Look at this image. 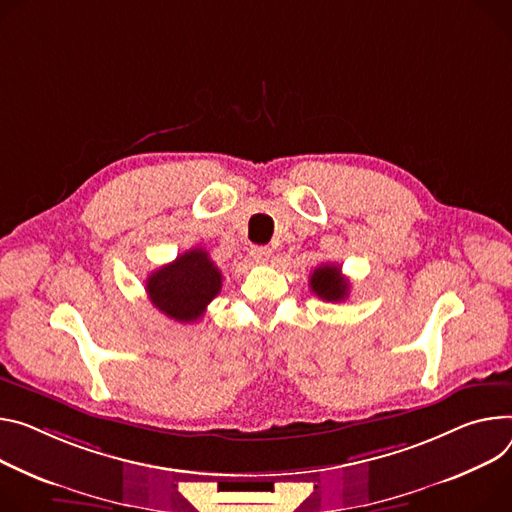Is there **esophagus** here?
Returning a JSON list of instances; mask_svg holds the SVG:
<instances>
[{
  "label": "esophagus",
  "mask_w": 512,
  "mask_h": 512,
  "mask_svg": "<svg viewBox=\"0 0 512 512\" xmlns=\"http://www.w3.org/2000/svg\"><path fill=\"white\" fill-rule=\"evenodd\" d=\"M251 257H253V261H255V263L265 265V263L269 261V257H271V249H269V247H261V245H257V247H253V249H251Z\"/></svg>",
  "instance_id": "obj_1"
}]
</instances>
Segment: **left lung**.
I'll return each instance as SVG.
<instances>
[{"mask_svg": "<svg viewBox=\"0 0 512 512\" xmlns=\"http://www.w3.org/2000/svg\"><path fill=\"white\" fill-rule=\"evenodd\" d=\"M310 290L327 302H343L349 296V280H345L341 267L322 263L310 275Z\"/></svg>", "mask_w": 512, "mask_h": 512, "instance_id": "obj_1", "label": "left lung"}]
</instances>
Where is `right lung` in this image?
Masks as SVG:
<instances>
[{"label": "right lung", "mask_w": 512, "mask_h": 512, "mask_svg": "<svg viewBox=\"0 0 512 512\" xmlns=\"http://www.w3.org/2000/svg\"><path fill=\"white\" fill-rule=\"evenodd\" d=\"M220 290V269L198 247L159 267L147 280V294L153 306L177 322H196Z\"/></svg>", "instance_id": "right-lung-1"}]
</instances>
